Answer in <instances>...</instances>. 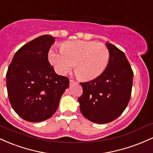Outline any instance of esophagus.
Here are the masks:
<instances>
[{
    "label": "esophagus",
    "mask_w": 153,
    "mask_h": 153,
    "mask_svg": "<svg viewBox=\"0 0 153 153\" xmlns=\"http://www.w3.org/2000/svg\"><path fill=\"white\" fill-rule=\"evenodd\" d=\"M69 82H70V85H72V84L76 83V82L74 81V80H73V79H70L69 80Z\"/></svg>",
    "instance_id": "1"
}]
</instances>
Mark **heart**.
I'll use <instances>...</instances> for the list:
<instances>
[{
  "instance_id": "heart-1",
  "label": "heart",
  "mask_w": 153,
  "mask_h": 153,
  "mask_svg": "<svg viewBox=\"0 0 153 153\" xmlns=\"http://www.w3.org/2000/svg\"><path fill=\"white\" fill-rule=\"evenodd\" d=\"M110 53L102 42L71 41L66 42L61 50L51 49L48 60L58 74H65L74 63V70L82 80L97 78L105 70L109 61Z\"/></svg>"
}]
</instances>
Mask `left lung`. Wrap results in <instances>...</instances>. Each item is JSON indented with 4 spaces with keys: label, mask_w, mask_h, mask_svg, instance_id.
Listing matches in <instances>:
<instances>
[{
    "label": "left lung",
    "mask_w": 153,
    "mask_h": 153,
    "mask_svg": "<svg viewBox=\"0 0 153 153\" xmlns=\"http://www.w3.org/2000/svg\"><path fill=\"white\" fill-rule=\"evenodd\" d=\"M110 53L105 70L97 78L80 83L83 93L79 97L80 111L87 119L107 123L126 109L131 97L134 73L124 53L106 43Z\"/></svg>",
    "instance_id": "obj_1"
}]
</instances>
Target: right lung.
I'll use <instances>...</instances> for the list:
<instances>
[{
  "instance_id": "right-lung-1",
  "label": "right lung",
  "mask_w": 153,
  "mask_h": 153,
  "mask_svg": "<svg viewBox=\"0 0 153 153\" xmlns=\"http://www.w3.org/2000/svg\"><path fill=\"white\" fill-rule=\"evenodd\" d=\"M55 42L53 36H39L15 53L6 73V87L12 108L30 122L48 119L58 109L69 86L66 76L58 75L48 55Z\"/></svg>"
}]
</instances>
